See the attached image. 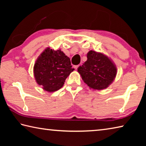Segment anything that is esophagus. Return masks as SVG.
<instances>
[{"instance_id": "obj_1", "label": "esophagus", "mask_w": 146, "mask_h": 146, "mask_svg": "<svg viewBox=\"0 0 146 146\" xmlns=\"http://www.w3.org/2000/svg\"><path fill=\"white\" fill-rule=\"evenodd\" d=\"M79 67V65H76V66H74V68L75 69V70H77V68Z\"/></svg>"}]
</instances>
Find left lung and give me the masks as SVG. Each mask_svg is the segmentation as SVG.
Instances as JSON below:
<instances>
[{"label": "left lung", "instance_id": "obj_1", "mask_svg": "<svg viewBox=\"0 0 146 146\" xmlns=\"http://www.w3.org/2000/svg\"><path fill=\"white\" fill-rule=\"evenodd\" d=\"M88 60L78 68L82 80L90 88L101 90L108 88L117 75V68L107 56L90 51Z\"/></svg>", "mask_w": 146, "mask_h": 146}]
</instances>
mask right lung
Returning <instances> with one entry per match:
<instances>
[{"instance_id":"1","label":"right lung","mask_w":146,"mask_h":146,"mask_svg":"<svg viewBox=\"0 0 146 146\" xmlns=\"http://www.w3.org/2000/svg\"><path fill=\"white\" fill-rule=\"evenodd\" d=\"M74 70L70 58L60 49L46 48L34 65L36 82L48 92L57 91L62 87L66 79Z\"/></svg>"}]
</instances>
